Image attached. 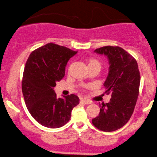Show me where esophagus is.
<instances>
[{
    "instance_id": "1",
    "label": "esophagus",
    "mask_w": 157,
    "mask_h": 157,
    "mask_svg": "<svg viewBox=\"0 0 157 157\" xmlns=\"http://www.w3.org/2000/svg\"><path fill=\"white\" fill-rule=\"evenodd\" d=\"M80 101H81V103H82V104H91V101L86 100V99H81Z\"/></svg>"
}]
</instances>
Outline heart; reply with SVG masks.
Wrapping results in <instances>:
<instances>
[{
    "mask_svg": "<svg viewBox=\"0 0 157 157\" xmlns=\"http://www.w3.org/2000/svg\"><path fill=\"white\" fill-rule=\"evenodd\" d=\"M87 66H88V67L95 66V67H99L101 69V64L99 61L95 59H89L87 60Z\"/></svg>",
    "mask_w": 157,
    "mask_h": 157,
    "instance_id": "heart-1",
    "label": "heart"
}]
</instances>
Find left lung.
<instances>
[{"instance_id": "1", "label": "left lung", "mask_w": 157, "mask_h": 157, "mask_svg": "<svg viewBox=\"0 0 157 157\" xmlns=\"http://www.w3.org/2000/svg\"><path fill=\"white\" fill-rule=\"evenodd\" d=\"M94 52L107 56L109 73L104 85L111 93L109 103L100 106L93 124L104 132H113L124 126L134 112L139 95L140 74L135 59L118 46H105Z\"/></svg>"}]
</instances>
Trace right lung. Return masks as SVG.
Listing matches in <instances>:
<instances>
[{
    "label": "right lung",
    "instance_id": "1",
    "mask_svg": "<svg viewBox=\"0 0 157 157\" xmlns=\"http://www.w3.org/2000/svg\"><path fill=\"white\" fill-rule=\"evenodd\" d=\"M77 51L53 43L46 44L29 55L24 68L22 91L26 107L40 124L59 128L70 121L77 95L57 98L53 88L64 76L65 67Z\"/></svg>",
    "mask_w": 157,
    "mask_h": 157
}]
</instances>
